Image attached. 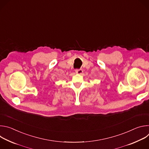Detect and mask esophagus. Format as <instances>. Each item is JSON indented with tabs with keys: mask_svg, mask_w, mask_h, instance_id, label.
<instances>
[{
	"mask_svg": "<svg viewBox=\"0 0 149 149\" xmlns=\"http://www.w3.org/2000/svg\"><path fill=\"white\" fill-rule=\"evenodd\" d=\"M75 72L78 74H81L83 72V71L82 69H79V70H76Z\"/></svg>",
	"mask_w": 149,
	"mask_h": 149,
	"instance_id": "34e87169",
	"label": "esophagus"
}]
</instances>
